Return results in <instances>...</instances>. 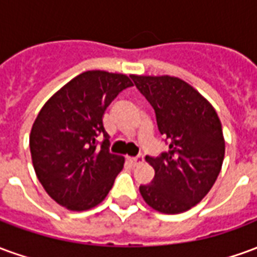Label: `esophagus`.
<instances>
[{"mask_svg": "<svg viewBox=\"0 0 257 257\" xmlns=\"http://www.w3.org/2000/svg\"><path fill=\"white\" fill-rule=\"evenodd\" d=\"M128 161L131 165H139L140 162H143V156H138V157H129Z\"/></svg>", "mask_w": 257, "mask_h": 257, "instance_id": "obj_1", "label": "esophagus"}]
</instances>
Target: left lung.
Listing matches in <instances>:
<instances>
[{
	"label": "left lung",
	"mask_w": 257,
	"mask_h": 257,
	"mask_svg": "<svg viewBox=\"0 0 257 257\" xmlns=\"http://www.w3.org/2000/svg\"><path fill=\"white\" fill-rule=\"evenodd\" d=\"M156 111L160 134L169 150L146 156L154 168L140 194L149 206L175 215L193 208L209 193L224 158L220 119L209 101L183 79L169 75H131Z\"/></svg>",
	"instance_id": "left-lung-1"
}]
</instances>
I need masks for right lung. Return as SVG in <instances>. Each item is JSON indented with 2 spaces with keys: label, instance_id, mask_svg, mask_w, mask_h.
Returning a JSON list of instances; mask_svg holds the SVG:
<instances>
[{
  "label": "right lung",
  "instance_id": "right-lung-1",
  "mask_svg": "<svg viewBox=\"0 0 257 257\" xmlns=\"http://www.w3.org/2000/svg\"><path fill=\"white\" fill-rule=\"evenodd\" d=\"M134 86L125 74H79L44 104L30 134L31 160L49 197L70 210L99 205L123 168L108 150L103 114L119 92ZM103 135L101 147L97 138Z\"/></svg>",
  "mask_w": 257,
  "mask_h": 257
}]
</instances>
